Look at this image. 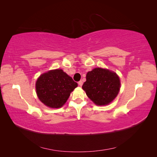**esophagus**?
<instances>
[{"instance_id":"obj_1","label":"esophagus","mask_w":157,"mask_h":157,"mask_svg":"<svg viewBox=\"0 0 157 157\" xmlns=\"http://www.w3.org/2000/svg\"><path fill=\"white\" fill-rule=\"evenodd\" d=\"M78 84H79L80 86H82V84H83V82H82V81H79V82H78Z\"/></svg>"}]
</instances>
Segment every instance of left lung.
<instances>
[{
	"instance_id": "1",
	"label": "left lung",
	"mask_w": 157,
	"mask_h": 157,
	"mask_svg": "<svg viewBox=\"0 0 157 157\" xmlns=\"http://www.w3.org/2000/svg\"><path fill=\"white\" fill-rule=\"evenodd\" d=\"M120 79L107 69L95 68L87 73L82 85L90 99L97 105H107L115 99L120 91Z\"/></svg>"
}]
</instances>
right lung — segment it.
<instances>
[{
	"label": "right lung",
	"mask_w": 157,
	"mask_h": 157,
	"mask_svg": "<svg viewBox=\"0 0 157 157\" xmlns=\"http://www.w3.org/2000/svg\"><path fill=\"white\" fill-rule=\"evenodd\" d=\"M77 86L78 83L62 69L42 74L36 82L39 99L45 105L51 108L62 107Z\"/></svg>",
	"instance_id": "right-lung-1"
}]
</instances>
